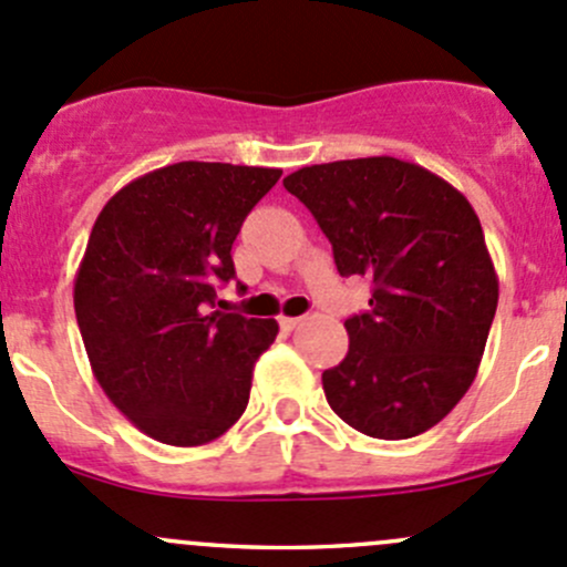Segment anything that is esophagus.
I'll return each mask as SVG.
<instances>
[{"label": "esophagus", "mask_w": 567, "mask_h": 567, "mask_svg": "<svg viewBox=\"0 0 567 567\" xmlns=\"http://www.w3.org/2000/svg\"><path fill=\"white\" fill-rule=\"evenodd\" d=\"M299 323H301V318H288V316L279 318V326H282L285 331H293Z\"/></svg>", "instance_id": "34e87169"}]
</instances>
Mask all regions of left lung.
Returning a JSON list of instances; mask_svg holds the SVG:
<instances>
[{
  "instance_id": "obj_1",
  "label": "left lung",
  "mask_w": 567,
  "mask_h": 567,
  "mask_svg": "<svg viewBox=\"0 0 567 567\" xmlns=\"http://www.w3.org/2000/svg\"><path fill=\"white\" fill-rule=\"evenodd\" d=\"M329 238L340 277L373 279L346 320L348 353L323 373L334 414L373 439H411L472 386L499 301L477 214L455 186L392 156L285 177Z\"/></svg>"
}]
</instances>
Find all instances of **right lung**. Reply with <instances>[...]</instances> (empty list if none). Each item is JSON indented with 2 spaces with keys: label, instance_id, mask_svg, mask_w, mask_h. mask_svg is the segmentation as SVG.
<instances>
[{
  "label": "right lung",
  "instance_id": "right-lung-1",
  "mask_svg": "<svg viewBox=\"0 0 567 567\" xmlns=\"http://www.w3.org/2000/svg\"><path fill=\"white\" fill-rule=\"evenodd\" d=\"M282 169L181 162L104 205L73 282L79 331L106 398L151 439L199 447L247 411L277 320L216 307L233 241ZM244 290V285H241Z\"/></svg>",
  "mask_w": 567,
  "mask_h": 567
}]
</instances>
